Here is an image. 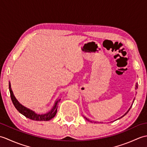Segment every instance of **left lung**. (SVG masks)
Wrapping results in <instances>:
<instances>
[{
    "label": "left lung",
    "mask_w": 147,
    "mask_h": 147,
    "mask_svg": "<svg viewBox=\"0 0 147 147\" xmlns=\"http://www.w3.org/2000/svg\"><path fill=\"white\" fill-rule=\"evenodd\" d=\"M138 88V83H136V88ZM130 109H131V107H130V108H129V110H128V111H127V112H126V114H124V115H123V116H124V115H126V114H127V112H129V110H130ZM123 116H122V117H123ZM121 117H120V118H121ZM85 119H86V120H87V121H90V122H92V121H90V120H89V119H87V118H86V117H85ZM120 118H119V119H120Z\"/></svg>",
    "instance_id": "obj_1"
}]
</instances>
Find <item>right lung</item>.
Here are the masks:
<instances>
[{
    "label": "right lung",
    "mask_w": 147,
    "mask_h": 147,
    "mask_svg": "<svg viewBox=\"0 0 147 147\" xmlns=\"http://www.w3.org/2000/svg\"><path fill=\"white\" fill-rule=\"evenodd\" d=\"M9 92H10L12 102L13 103L16 109L21 114L24 115L26 117L30 119L33 120V121H49L53 117H54L56 113H57L58 104L59 102H60L61 99H59L58 100H57V102H55V104L54 106V107H53L52 110L50 112H49L48 113H46L45 114H37L35 112L31 111L30 109H27L26 107H24V106H23L19 103V102L17 100L16 98H15L13 93H12L10 85H9Z\"/></svg>",
    "instance_id": "add662e5"
}]
</instances>
